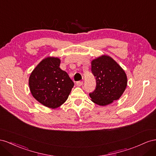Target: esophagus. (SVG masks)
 Listing matches in <instances>:
<instances>
[{
    "label": "esophagus",
    "instance_id": "obj_1",
    "mask_svg": "<svg viewBox=\"0 0 156 156\" xmlns=\"http://www.w3.org/2000/svg\"><path fill=\"white\" fill-rule=\"evenodd\" d=\"M76 86H78V87H80V86H82V85H83V82H81V81H78V82H76Z\"/></svg>",
    "mask_w": 156,
    "mask_h": 156
}]
</instances>
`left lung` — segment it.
<instances>
[{
    "label": "left lung",
    "mask_w": 156,
    "mask_h": 156,
    "mask_svg": "<svg viewBox=\"0 0 156 156\" xmlns=\"http://www.w3.org/2000/svg\"><path fill=\"white\" fill-rule=\"evenodd\" d=\"M91 72L96 79V88L90 93L93 103L106 106L119 99L127 86L124 70L112 57L103 55L91 61Z\"/></svg>",
    "instance_id": "1"
}]
</instances>
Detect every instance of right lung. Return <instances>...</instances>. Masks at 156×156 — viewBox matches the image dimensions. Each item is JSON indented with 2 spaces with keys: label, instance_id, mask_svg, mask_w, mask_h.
<instances>
[{
  "label": "right lung",
  "instance_id": "add662e5",
  "mask_svg": "<svg viewBox=\"0 0 156 156\" xmlns=\"http://www.w3.org/2000/svg\"><path fill=\"white\" fill-rule=\"evenodd\" d=\"M58 57L42 59L31 73L29 86L33 97L50 108L59 107L67 100L74 82L65 71L59 67Z\"/></svg>",
  "mask_w": 156,
  "mask_h": 156
}]
</instances>
